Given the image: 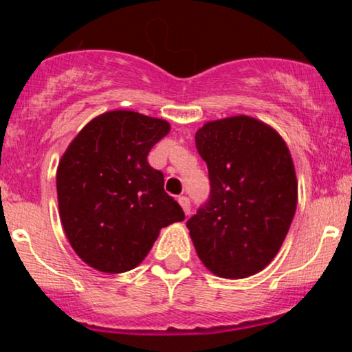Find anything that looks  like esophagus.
<instances>
[{"label": "esophagus", "instance_id": "1", "mask_svg": "<svg viewBox=\"0 0 352 352\" xmlns=\"http://www.w3.org/2000/svg\"><path fill=\"white\" fill-rule=\"evenodd\" d=\"M177 200H179V205L182 206V210H184V213L189 214L190 213V200H189V197L181 195Z\"/></svg>", "mask_w": 352, "mask_h": 352}]
</instances>
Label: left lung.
Masks as SVG:
<instances>
[{
    "label": "left lung",
    "instance_id": "left-lung-1",
    "mask_svg": "<svg viewBox=\"0 0 352 352\" xmlns=\"http://www.w3.org/2000/svg\"><path fill=\"white\" fill-rule=\"evenodd\" d=\"M195 146L210 179L208 200L186 223L197 254L219 277L253 276L278 253L295 216L290 151L277 131L247 115L205 123Z\"/></svg>",
    "mask_w": 352,
    "mask_h": 352
}]
</instances>
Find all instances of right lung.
Returning a JSON list of instances; mask_svg holds the SVG:
<instances>
[{
  "mask_svg": "<svg viewBox=\"0 0 352 352\" xmlns=\"http://www.w3.org/2000/svg\"><path fill=\"white\" fill-rule=\"evenodd\" d=\"M170 124L131 110L91 120L57 168L60 221L72 248L100 272L131 271L147 256L162 228L184 221L148 165L151 148Z\"/></svg>",
  "mask_w": 352,
  "mask_h": 352,
  "instance_id": "right-lung-1",
  "label": "right lung"
}]
</instances>
